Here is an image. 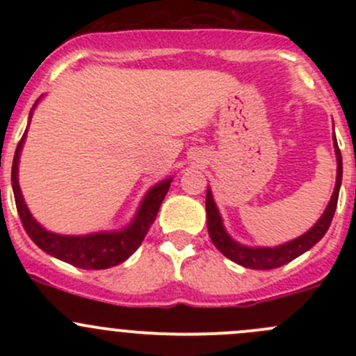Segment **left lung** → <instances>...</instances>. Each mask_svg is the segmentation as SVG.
I'll list each match as a JSON object with an SVG mask.
<instances>
[{"label": "left lung", "mask_w": 356, "mask_h": 356, "mask_svg": "<svg viewBox=\"0 0 356 356\" xmlns=\"http://www.w3.org/2000/svg\"><path fill=\"white\" fill-rule=\"evenodd\" d=\"M334 141V152H336V161H337V174H336V186H334V193L329 201L327 208L324 210L322 217L318 218L314 224V227L310 231L305 232L303 236L296 239H291V241L284 243V245L279 246H246L238 243L236 239H232L229 236V232L225 231L224 220H222V215L218 211L217 204H215L213 195H211V189H207V227L208 234H210L211 243L215 248L220 251L224 257H227L229 260L236 261V264L243 265L246 268H254V270H270V268L282 267V265L289 264L291 260L298 258L300 254H303L305 251L310 250L312 246L317 245L324 234L327 232L329 225H331L334 211L337 207V196H339V188L341 181H343V158H341V152L337 148L336 136H332Z\"/></svg>", "instance_id": "obj_1"}]
</instances>
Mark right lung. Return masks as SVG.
I'll use <instances>...</instances> for the list:
<instances>
[{"mask_svg": "<svg viewBox=\"0 0 356 356\" xmlns=\"http://www.w3.org/2000/svg\"><path fill=\"white\" fill-rule=\"evenodd\" d=\"M39 99L34 103L31 113H29V124H31L32 113H34V108L38 106ZM27 129H25L22 139H20L19 146L15 149V156H13L12 188L13 195H15L17 211H19L20 220H22V225L29 238L41 248L44 253L51 254V257L58 258L62 261H67V264L74 265V267L86 268V270H102V268L115 267V265L127 260L141 246L146 232L149 231L152 224L155 222L161 201H163L168 188H170L172 177L163 179V181H160L153 188H149V191L146 193L145 198L139 203V208L136 211L134 218L131 220V224L125 225L124 229L108 232H92V234L84 236H67L51 232L42 227L32 217L27 204H25L22 191H20L19 163L25 138H27Z\"/></svg>", "mask_w": 356, "mask_h": 356, "instance_id": "right-lung-1", "label": "right lung"}]
</instances>
